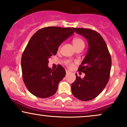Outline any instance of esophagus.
<instances>
[{
	"label": "esophagus",
	"mask_w": 127,
	"mask_h": 127,
	"mask_svg": "<svg viewBox=\"0 0 127 127\" xmlns=\"http://www.w3.org/2000/svg\"><path fill=\"white\" fill-rule=\"evenodd\" d=\"M65 73H66V74H68L70 73V71H68V70H65Z\"/></svg>",
	"instance_id": "esophagus-1"
}]
</instances>
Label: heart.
I'll list each match as a JSON object with an SVG mask.
<instances>
[{
    "label": "heart",
    "mask_w": 127,
    "mask_h": 127,
    "mask_svg": "<svg viewBox=\"0 0 127 127\" xmlns=\"http://www.w3.org/2000/svg\"><path fill=\"white\" fill-rule=\"evenodd\" d=\"M72 42H73V45H74L75 49L80 48V47H85V42H84L83 39H81L80 38H79V37L74 38L73 39ZM60 48V46H59V48ZM65 64L67 65V66L70 67H71L73 66L72 62L70 60H66L65 61Z\"/></svg>",
    "instance_id": "b5f03b06"
}]
</instances>
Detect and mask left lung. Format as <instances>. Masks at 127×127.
<instances>
[{"instance_id": "obj_1", "label": "left lung", "mask_w": 127, "mask_h": 127, "mask_svg": "<svg viewBox=\"0 0 127 127\" xmlns=\"http://www.w3.org/2000/svg\"><path fill=\"white\" fill-rule=\"evenodd\" d=\"M73 30L86 38L89 48L78 68L85 76L81 78L76 74V80L71 84V92L79 100L88 101L97 97L107 85L112 60L106 42L98 32L88 28Z\"/></svg>"}]
</instances>
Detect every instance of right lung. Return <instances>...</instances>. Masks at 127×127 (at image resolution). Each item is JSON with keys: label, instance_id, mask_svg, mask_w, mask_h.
<instances>
[{"label": "right lung", "instance_id": "obj_1", "mask_svg": "<svg viewBox=\"0 0 127 127\" xmlns=\"http://www.w3.org/2000/svg\"><path fill=\"white\" fill-rule=\"evenodd\" d=\"M73 33V28L49 27L37 31L31 38L23 52L21 67L24 83L34 96L46 98L57 92L65 71L61 65L54 70L49 68L48 59Z\"/></svg>", "mask_w": 127, "mask_h": 127}]
</instances>
